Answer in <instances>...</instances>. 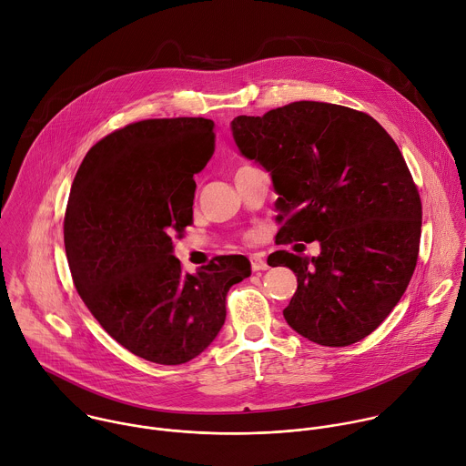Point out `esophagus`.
<instances>
[{"label": "esophagus", "mask_w": 466, "mask_h": 466, "mask_svg": "<svg viewBox=\"0 0 466 466\" xmlns=\"http://www.w3.org/2000/svg\"><path fill=\"white\" fill-rule=\"evenodd\" d=\"M250 265H252V270L254 272H259V270H267L268 268V263L265 261V258L261 254H254L250 258Z\"/></svg>", "instance_id": "obj_1"}]
</instances>
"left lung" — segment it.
Returning a JSON list of instances; mask_svg holds the SVG:
<instances>
[{
	"mask_svg": "<svg viewBox=\"0 0 466 466\" xmlns=\"http://www.w3.org/2000/svg\"><path fill=\"white\" fill-rule=\"evenodd\" d=\"M245 159L270 174L283 241H319L315 258L276 252L298 289L287 324L320 346L366 339L393 311L415 270L420 198L404 157L370 115L292 102L230 122Z\"/></svg>",
	"mask_w": 466,
	"mask_h": 466,
	"instance_id": "left-lung-1",
	"label": "left lung"
}]
</instances>
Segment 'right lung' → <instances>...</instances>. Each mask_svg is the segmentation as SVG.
Wrapping results in <instances>:
<instances>
[{
    "label": "right lung",
    "mask_w": 466,
    "mask_h": 466,
    "mask_svg": "<svg viewBox=\"0 0 466 466\" xmlns=\"http://www.w3.org/2000/svg\"><path fill=\"white\" fill-rule=\"evenodd\" d=\"M214 127L201 116L129 124L87 151L71 187L64 243L76 290L109 337L155 364L201 355L225 324L228 289L250 276L245 256H219L196 274L174 256Z\"/></svg>",
    "instance_id": "1"
}]
</instances>
